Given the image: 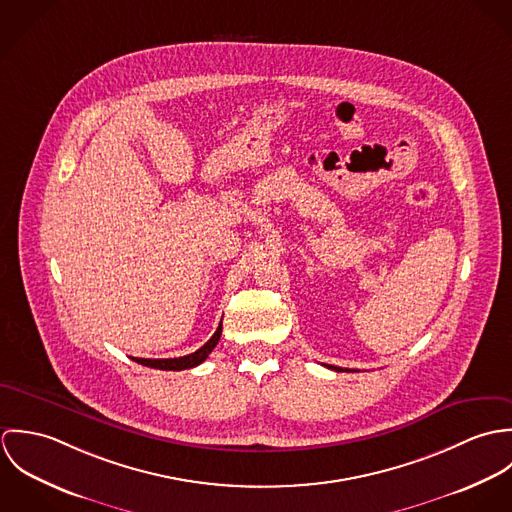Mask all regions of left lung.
Here are the masks:
<instances>
[{
  "mask_svg": "<svg viewBox=\"0 0 512 512\" xmlns=\"http://www.w3.org/2000/svg\"><path fill=\"white\" fill-rule=\"evenodd\" d=\"M329 368H333V370H343V368H339V366H329Z\"/></svg>",
  "mask_w": 512,
  "mask_h": 512,
  "instance_id": "left-lung-1",
  "label": "left lung"
}]
</instances>
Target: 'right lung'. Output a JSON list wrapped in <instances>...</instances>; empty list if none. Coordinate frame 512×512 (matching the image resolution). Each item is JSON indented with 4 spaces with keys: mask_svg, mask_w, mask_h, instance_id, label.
Instances as JSON below:
<instances>
[{
    "mask_svg": "<svg viewBox=\"0 0 512 512\" xmlns=\"http://www.w3.org/2000/svg\"><path fill=\"white\" fill-rule=\"evenodd\" d=\"M220 333H222V321H220L219 329L215 331V335L195 353L179 357V359H134L140 365L149 366V368H159V370H183V368H193V366L201 365L211 351L217 347L219 343Z\"/></svg>",
    "mask_w": 512,
    "mask_h": 512,
    "instance_id": "obj_1",
    "label": "right lung"
}]
</instances>
